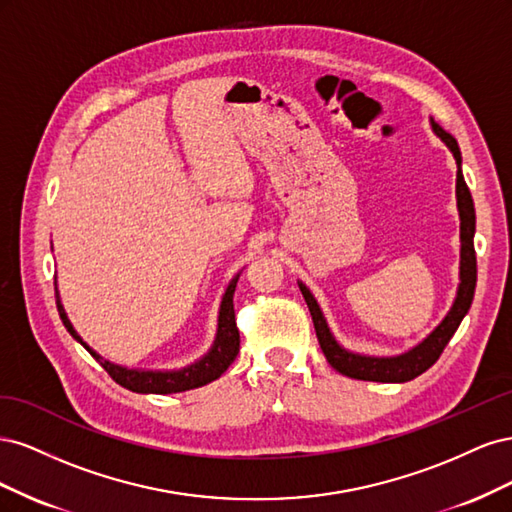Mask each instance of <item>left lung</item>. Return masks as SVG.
Listing matches in <instances>:
<instances>
[{
	"label": "left lung",
	"mask_w": 512,
	"mask_h": 512,
	"mask_svg": "<svg viewBox=\"0 0 512 512\" xmlns=\"http://www.w3.org/2000/svg\"><path fill=\"white\" fill-rule=\"evenodd\" d=\"M431 128L440 136V141L451 149L453 158L457 162V209H459V220H461V260H459V288L457 297L451 307V312L444 316V320L433 329L421 344H416L404 354L397 356H369L346 350L339 346L337 339L333 337L327 320H324L320 305L314 299V294L309 288L299 282V288L303 292V299L309 307V314L314 320V329L318 335L320 348L327 356L333 369L339 374H344L354 380H369V382H408L416 376H421L433 363L440 359L442 350L446 344L451 342V337L459 329L463 316L468 314V309L474 299V288H476V252H474V230H476V215H474V203L472 194L466 185L461 173V151L455 138L442 130L438 123L431 121Z\"/></svg>",
	"instance_id": "8db88e82"
}]
</instances>
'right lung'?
<instances>
[{
    "label": "right lung",
    "instance_id": "add662e5",
    "mask_svg": "<svg viewBox=\"0 0 512 512\" xmlns=\"http://www.w3.org/2000/svg\"><path fill=\"white\" fill-rule=\"evenodd\" d=\"M239 282V273L232 277V282L228 284L224 299L220 305V316H218V333H215V342L211 350L198 359L196 363L183 367V369H173V371H153V369H128L115 365L111 361H106L104 356H100L94 348H89L81 335L74 331L72 322L66 316V309L59 301V292L55 290L57 297V309H59V318L64 322V327L68 333L79 342L94 359L108 371L117 384H121L123 389L134 391V393H156V395H168V393H181V391H190L198 389V386H205L213 380H218L224 371L230 367V363L237 359L239 354V329L235 322V305H232V294H235Z\"/></svg>",
    "mask_w": 512,
    "mask_h": 512
}]
</instances>
